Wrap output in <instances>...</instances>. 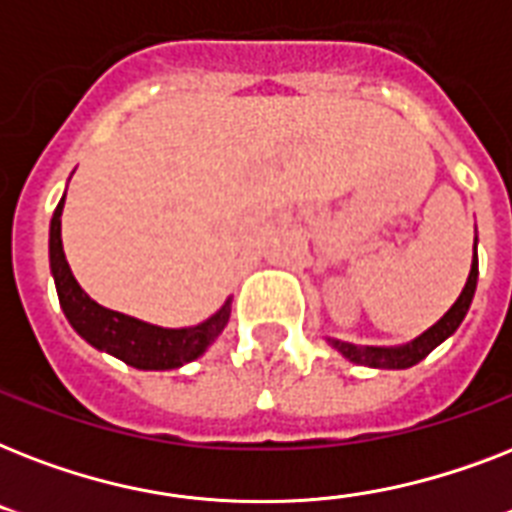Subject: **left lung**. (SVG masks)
<instances>
[{
  "mask_svg": "<svg viewBox=\"0 0 512 512\" xmlns=\"http://www.w3.org/2000/svg\"><path fill=\"white\" fill-rule=\"evenodd\" d=\"M478 241V239H476ZM476 284H478V257L473 255V263H470V276L465 281V289L457 297V303L449 308V311L441 316V319L428 329L422 332L420 337H414L412 342L406 345H398V348H374V345H353V342H342L327 337L329 345L337 348L342 356L353 361V364L361 366H374V369H409V366L420 364L422 358L428 356L430 350L438 348L446 337H452L457 332V327L465 319L470 303H473V295H476Z\"/></svg>",
  "mask_w": 512,
  "mask_h": 512,
  "instance_id": "left-lung-1",
  "label": "left lung"
}]
</instances>
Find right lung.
<instances>
[{
	"label": "right lung",
	"instance_id": "right-lung-1",
	"mask_svg": "<svg viewBox=\"0 0 512 512\" xmlns=\"http://www.w3.org/2000/svg\"><path fill=\"white\" fill-rule=\"evenodd\" d=\"M63 201L66 196L55 207L50 223V271L68 324L90 342L92 348L106 350L135 369H177V366L199 358L231 319V300H225V305L215 316L185 329L154 327V324L132 319L124 313L108 311L79 287V281L68 268L63 241H60Z\"/></svg>",
	"mask_w": 512,
	"mask_h": 512
}]
</instances>
